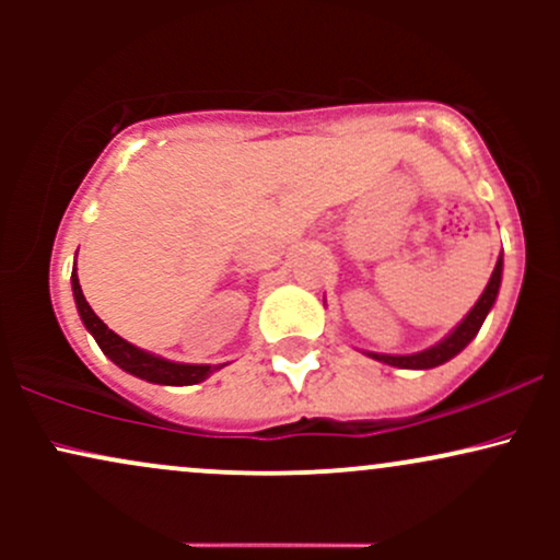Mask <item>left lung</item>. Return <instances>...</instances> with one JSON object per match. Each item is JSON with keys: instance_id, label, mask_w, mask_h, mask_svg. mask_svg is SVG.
Segmentation results:
<instances>
[{"instance_id": "1", "label": "left lung", "mask_w": 560, "mask_h": 560, "mask_svg": "<svg viewBox=\"0 0 560 560\" xmlns=\"http://www.w3.org/2000/svg\"><path fill=\"white\" fill-rule=\"evenodd\" d=\"M500 279H503V255H500L498 262H494V271L490 276V281H487L481 298L477 300V305L468 311V316L460 320V324L455 326L445 339H440L436 345L427 347V350L413 352V355H384V352H369V358H374L378 363L395 365V369H434V365L447 363L450 358L458 355V352L479 334L487 313L492 311L494 300H498Z\"/></svg>"}]
</instances>
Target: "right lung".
Instances as JSON below:
<instances>
[{
	"mask_svg": "<svg viewBox=\"0 0 560 560\" xmlns=\"http://www.w3.org/2000/svg\"><path fill=\"white\" fill-rule=\"evenodd\" d=\"M70 284H73V298H75V307H79V316L86 326L89 334L96 339L100 350L105 352L110 361L118 365V369L128 371V374L144 378V382L152 384H168V387H186V384H199L205 382L213 371L221 369V365H191V363H173L165 361V358L152 355V352L141 350V347L126 342L124 337H118L113 329H107L102 324V318L96 316L89 305L86 298H83L81 284H79V273H75L73 266V276H70Z\"/></svg>",
	"mask_w": 560,
	"mask_h": 560,
	"instance_id": "add662e5",
	"label": "right lung"
}]
</instances>
